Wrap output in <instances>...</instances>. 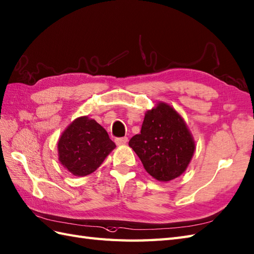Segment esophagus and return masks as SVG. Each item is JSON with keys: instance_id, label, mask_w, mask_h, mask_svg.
Wrapping results in <instances>:
<instances>
[{"instance_id": "esophagus-1", "label": "esophagus", "mask_w": 254, "mask_h": 254, "mask_svg": "<svg viewBox=\"0 0 254 254\" xmlns=\"http://www.w3.org/2000/svg\"><path fill=\"white\" fill-rule=\"evenodd\" d=\"M127 137H117V138H115V143L117 144V145H125V144H127Z\"/></svg>"}]
</instances>
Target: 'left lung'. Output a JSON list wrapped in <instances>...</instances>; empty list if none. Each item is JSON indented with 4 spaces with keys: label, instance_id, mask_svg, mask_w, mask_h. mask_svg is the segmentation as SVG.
<instances>
[{
    "label": "left lung",
    "instance_id": "1",
    "mask_svg": "<svg viewBox=\"0 0 254 254\" xmlns=\"http://www.w3.org/2000/svg\"><path fill=\"white\" fill-rule=\"evenodd\" d=\"M145 170L158 181L180 176L190 164L194 143L184 120L169 105L160 103L147 111L140 134L129 139Z\"/></svg>",
    "mask_w": 254,
    "mask_h": 254
}]
</instances>
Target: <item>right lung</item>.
I'll use <instances>...</instances> for the list:
<instances>
[{
  "mask_svg": "<svg viewBox=\"0 0 254 254\" xmlns=\"http://www.w3.org/2000/svg\"><path fill=\"white\" fill-rule=\"evenodd\" d=\"M116 147L106 129L95 120L81 117L70 125L58 140L60 161L76 176L93 173Z\"/></svg>",
  "mask_w": 254,
  "mask_h": 254,
  "instance_id": "add662e5",
  "label": "right lung"
}]
</instances>
